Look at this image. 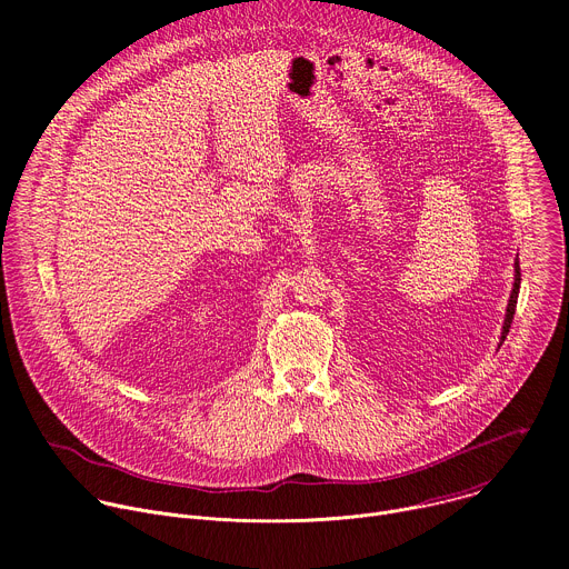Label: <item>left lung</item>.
<instances>
[{"label":"left lung","mask_w":569,"mask_h":569,"mask_svg":"<svg viewBox=\"0 0 569 569\" xmlns=\"http://www.w3.org/2000/svg\"><path fill=\"white\" fill-rule=\"evenodd\" d=\"M513 268H516V274H513V290H511V297H509V306H507V315H505V323H502V338H500V345H502V342L507 340V336H509L511 321H513V315H516L518 292H520V261H518V259H516Z\"/></svg>","instance_id":"1"}]
</instances>
